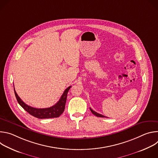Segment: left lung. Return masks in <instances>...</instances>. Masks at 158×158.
<instances>
[{"label": "left lung", "mask_w": 158, "mask_h": 158, "mask_svg": "<svg viewBox=\"0 0 158 158\" xmlns=\"http://www.w3.org/2000/svg\"><path fill=\"white\" fill-rule=\"evenodd\" d=\"M90 110H91V111L92 113H93V114H94L95 116H96L97 117H101V118H107V117H106V116H103V115H102V114H100L98 113V112H95L94 110H93L91 108H90Z\"/></svg>", "instance_id": "1"}]
</instances>
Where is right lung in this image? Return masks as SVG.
<instances>
[{"label":"right lung","mask_w":158,"mask_h":158,"mask_svg":"<svg viewBox=\"0 0 158 158\" xmlns=\"http://www.w3.org/2000/svg\"><path fill=\"white\" fill-rule=\"evenodd\" d=\"M71 86L67 87L62 94L60 97L59 101L53 106L48 107V108H43V109H38L32 107L30 106H28L25 102L22 101V99L17 95V93L15 91L14 89V93L17 99L18 103L20 105V106L26 110L28 113L31 115L39 118V119H48V118H58L60 116L65 109V105L67 99V95L68 93L69 90Z\"/></svg>","instance_id":"add662e5"}]
</instances>
